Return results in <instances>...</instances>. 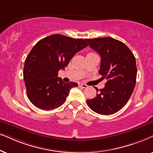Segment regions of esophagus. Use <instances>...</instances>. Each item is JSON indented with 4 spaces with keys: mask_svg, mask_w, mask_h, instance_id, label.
<instances>
[{
    "mask_svg": "<svg viewBox=\"0 0 153 153\" xmlns=\"http://www.w3.org/2000/svg\"><path fill=\"white\" fill-rule=\"evenodd\" d=\"M79 86L82 87V88H87V87H88L87 85L83 84V83H79Z\"/></svg>",
    "mask_w": 153,
    "mask_h": 153,
    "instance_id": "1",
    "label": "esophagus"
}]
</instances>
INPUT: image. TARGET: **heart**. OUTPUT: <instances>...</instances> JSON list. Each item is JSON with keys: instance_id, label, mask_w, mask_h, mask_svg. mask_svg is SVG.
<instances>
[{"instance_id": "heart-1", "label": "heart", "mask_w": 153, "mask_h": 153, "mask_svg": "<svg viewBox=\"0 0 153 153\" xmlns=\"http://www.w3.org/2000/svg\"><path fill=\"white\" fill-rule=\"evenodd\" d=\"M89 53H92V52H89Z\"/></svg>"}]
</instances>
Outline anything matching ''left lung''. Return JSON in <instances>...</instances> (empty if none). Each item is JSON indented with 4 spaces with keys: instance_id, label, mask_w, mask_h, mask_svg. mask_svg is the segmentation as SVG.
Instances as JSON below:
<instances>
[{
    "instance_id": "1",
    "label": "left lung",
    "mask_w": 153,
    "mask_h": 153,
    "mask_svg": "<svg viewBox=\"0 0 153 153\" xmlns=\"http://www.w3.org/2000/svg\"><path fill=\"white\" fill-rule=\"evenodd\" d=\"M87 45L101 56L99 74L107 80L99 94L87 101L95 113L109 115L123 108L129 101L136 85L135 56L123 42L113 38L85 39Z\"/></svg>"
}]
</instances>
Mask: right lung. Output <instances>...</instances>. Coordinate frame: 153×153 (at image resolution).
I'll return each instance as SVG.
<instances>
[{"label": "right lung", "mask_w": 153, "mask_h": 153, "mask_svg": "<svg viewBox=\"0 0 153 153\" xmlns=\"http://www.w3.org/2000/svg\"><path fill=\"white\" fill-rule=\"evenodd\" d=\"M86 40L54 34L40 40L26 57L24 80L30 102L38 108L50 111L64 104L69 91L78 84L65 83L58 72L77 52L86 48Z\"/></svg>", "instance_id": "1"}]
</instances>
